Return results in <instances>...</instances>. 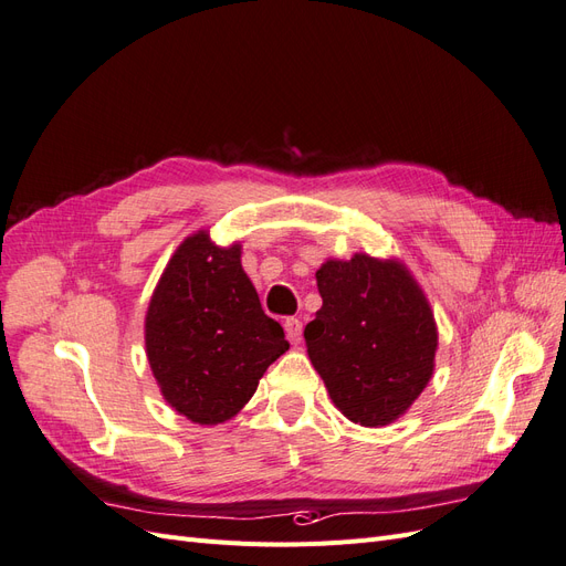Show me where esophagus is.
I'll return each instance as SVG.
<instances>
[{"instance_id": "esophagus-1", "label": "esophagus", "mask_w": 566, "mask_h": 566, "mask_svg": "<svg viewBox=\"0 0 566 566\" xmlns=\"http://www.w3.org/2000/svg\"><path fill=\"white\" fill-rule=\"evenodd\" d=\"M284 332L291 343H301L303 336V322L298 317H286L284 319Z\"/></svg>"}]
</instances>
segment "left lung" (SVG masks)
<instances>
[{
	"instance_id": "8db88e82",
	"label": "left lung",
	"mask_w": 566,
	"mask_h": 566,
	"mask_svg": "<svg viewBox=\"0 0 566 566\" xmlns=\"http://www.w3.org/2000/svg\"><path fill=\"white\" fill-rule=\"evenodd\" d=\"M322 307L305 326L307 355L334 405L359 426H388L423 392L437 329L423 291L395 261L357 253L317 270Z\"/></svg>"
}]
</instances>
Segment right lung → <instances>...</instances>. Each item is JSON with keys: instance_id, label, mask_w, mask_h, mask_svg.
<instances>
[{"instance_id": "obj_1", "label": "right lung", "mask_w": 566, "mask_h": 566, "mask_svg": "<svg viewBox=\"0 0 566 566\" xmlns=\"http://www.w3.org/2000/svg\"><path fill=\"white\" fill-rule=\"evenodd\" d=\"M145 348L167 402L192 423L216 426L256 392L289 350L240 263V244L216 247L197 232L178 247L145 317Z\"/></svg>"}]
</instances>
